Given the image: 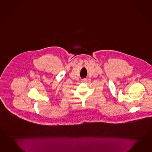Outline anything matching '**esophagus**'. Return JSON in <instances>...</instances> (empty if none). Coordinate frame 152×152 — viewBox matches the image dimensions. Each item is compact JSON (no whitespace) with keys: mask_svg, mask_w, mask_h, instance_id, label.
Returning <instances> with one entry per match:
<instances>
[{"mask_svg":"<svg viewBox=\"0 0 152 152\" xmlns=\"http://www.w3.org/2000/svg\"><path fill=\"white\" fill-rule=\"evenodd\" d=\"M81 82H82V83H86L87 82V79H86V78L83 79H82V80H81Z\"/></svg>","mask_w":152,"mask_h":152,"instance_id":"34e87169","label":"esophagus"}]
</instances>
